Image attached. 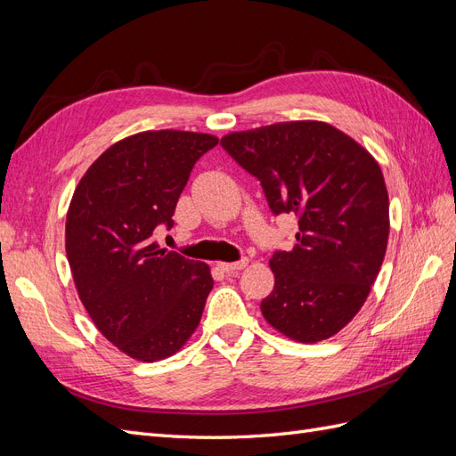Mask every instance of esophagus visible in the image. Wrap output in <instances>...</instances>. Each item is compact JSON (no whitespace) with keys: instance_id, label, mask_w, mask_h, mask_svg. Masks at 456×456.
<instances>
[{"instance_id":"1","label":"esophagus","mask_w":456,"mask_h":456,"mask_svg":"<svg viewBox=\"0 0 456 456\" xmlns=\"http://www.w3.org/2000/svg\"><path fill=\"white\" fill-rule=\"evenodd\" d=\"M247 265H249V260H247V258L238 260V262H216V266L223 270V272H226V273H233V272H238V270H243Z\"/></svg>"}]
</instances>
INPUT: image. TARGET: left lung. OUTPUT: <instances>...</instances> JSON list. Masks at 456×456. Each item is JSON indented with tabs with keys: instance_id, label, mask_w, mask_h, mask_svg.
Instances as JSON below:
<instances>
[{
	"instance_id": "8db88e82",
	"label": "left lung",
	"mask_w": 456,
	"mask_h": 456,
	"mask_svg": "<svg viewBox=\"0 0 456 456\" xmlns=\"http://www.w3.org/2000/svg\"><path fill=\"white\" fill-rule=\"evenodd\" d=\"M220 144L258 178L275 215L298 216L295 249L270 256L265 320L305 344L337 335L365 305L388 247L380 165L352 136L315 119L233 131Z\"/></svg>"
}]
</instances>
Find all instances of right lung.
Returning <instances> with one entry per match:
<instances>
[{"mask_svg": "<svg viewBox=\"0 0 456 456\" xmlns=\"http://www.w3.org/2000/svg\"><path fill=\"white\" fill-rule=\"evenodd\" d=\"M215 134L142 131L96 158L66 215V256L94 327L136 362L183 350L213 289L209 265L159 249L194 163Z\"/></svg>", "mask_w": 456, "mask_h": 456, "instance_id": "1", "label": "right lung"}]
</instances>
